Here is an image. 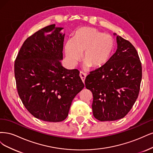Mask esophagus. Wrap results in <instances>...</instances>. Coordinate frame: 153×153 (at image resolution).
I'll use <instances>...</instances> for the list:
<instances>
[{"mask_svg": "<svg viewBox=\"0 0 153 153\" xmlns=\"http://www.w3.org/2000/svg\"><path fill=\"white\" fill-rule=\"evenodd\" d=\"M79 76H80V77L81 78V79H82V82H85V80L86 77V74L85 73V72H82V71H81L80 73H79Z\"/></svg>", "mask_w": 153, "mask_h": 153, "instance_id": "34e87169", "label": "esophagus"}]
</instances>
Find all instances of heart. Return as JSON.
Segmentation results:
<instances>
[{"label": "heart", "instance_id": "heart-1", "mask_svg": "<svg viewBox=\"0 0 153 153\" xmlns=\"http://www.w3.org/2000/svg\"><path fill=\"white\" fill-rule=\"evenodd\" d=\"M114 48V40L108 33L95 28L81 27L74 33L72 39L65 45L66 57L71 65H75L81 58L86 66L98 68L109 61Z\"/></svg>", "mask_w": 153, "mask_h": 153}]
</instances>
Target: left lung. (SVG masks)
<instances>
[{
  "mask_svg": "<svg viewBox=\"0 0 153 153\" xmlns=\"http://www.w3.org/2000/svg\"><path fill=\"white\" fill-rule=\"evenodd\" d=\"M116 40V53L105 65L90 72L85 79L86 88L93 97V116L100 121L124 117L140 91L142 65L136 49L120 36Z\"/></svg>",
  "mask_w": 153,
  "mask_h": 153,
  "instance_id": "obj_1",
  "label": "left lung"
}]
</instances>
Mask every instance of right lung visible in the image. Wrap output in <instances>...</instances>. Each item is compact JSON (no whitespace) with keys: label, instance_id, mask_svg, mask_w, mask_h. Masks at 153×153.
<instances>
[{"label":"right lung","instance_id":"add662e5","mask_svg":"<svg viewBox=\"0 0 153 153\" xmlns=\"http://www.w3.org/2000/svg\"><path fill=\"white\" fill-rule=\"evenodd\" d=\"M55 25L44 27L28 37L14 62V76L19 98L37 119L60 122L66 119L72 102L85 85L77 69L68 70L63 59L65 34Z\"/></svg>","mask_w":153,"mask_h":153}]
</instances>
